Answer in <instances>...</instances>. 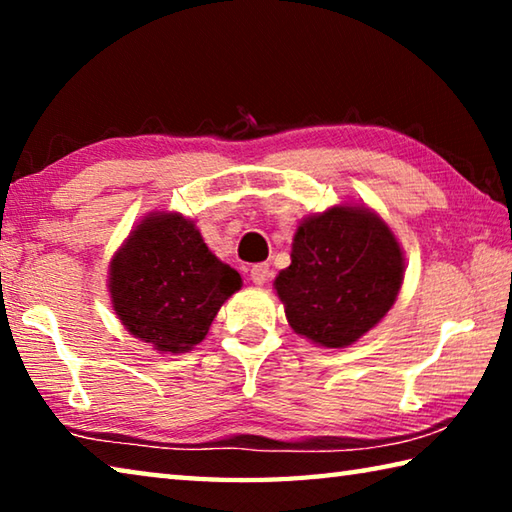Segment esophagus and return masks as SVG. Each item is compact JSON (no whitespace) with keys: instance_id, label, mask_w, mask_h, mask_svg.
Wrapping results in <instances>:
<instances>
[{"instance_id":"1","label":"esophagus","mask_w":512,"mask_h":512,"mask_svg":"<svg viewBox=\"0 0 512 512\" xmlns=\"http://www.w3.org/2000/svg\"><path fill=\"white\" fill-rule=\"evenodd\" d=\"M268 277H271V266H268V264H255L253 268H250V280L259 284V287L266 284Z\"/></svg>"}]
</instances>
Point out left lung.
Returning <instances> with one entry per match:
<instances>
[{
  "label": "left lung",
  "mask_w": 512,
  "mask_h": 512,
  "mask_svg": "<svg viewBox=\"0 0 512 512\" xmlns=\"http://www.w3.org/2000/svg\"><path fill=\"white\" fill-rule=\"evenodd\" d=\"M402 273L391 228L366 207L339 205L300 223L291 266L275 277V289L293 332L345 348L393 307Z\"/></svg>",
  "instance_id": "1"
}]
</instances>
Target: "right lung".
I'll return each mask as SVG.
<instances>
[{
    "label": "right lung",
    "instance_id": "add662e5",
    "mask_svg": "<svg viewBox=\"0 0 512 512\" xmlns=\"http://www.w3.org/2000/svg\"><path fill=\"white\" fill-rule=\"evenodd\" d=\"M241 277L216 259L180 214H151L110 266V298L128 332L160 352H187L205 339Z\"/></svg>",
    "mask_w": 512,
    "mask_h": 512
}]
</instances>
